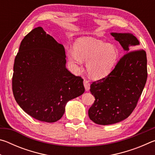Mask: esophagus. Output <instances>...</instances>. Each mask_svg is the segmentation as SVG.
Returning a JSON list of instances; mask_svg holds the SVG:
<instances>
[{
    "label": "esophagus",
    "instance_id": "esophagus-1",
    "mask_svg": "<svg viewBox=\"0 0 155 155\" xmlns=\"http://www.w3.org/2000/svg\"><path fill=\"white\" fill-rule=\"evenodd\" d=\"M83 84H84V87H85V91H89L90 90V83H89V81L87 80H84V82H83Z\"/></svg>",
    "mask_w": 155,
    "mask_h": 155
}]
</instances>
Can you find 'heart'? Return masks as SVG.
Listing matches in <instances>:
<instances>
[{"label":"heart","instance_id":"1","mask_svg":"<svg viewBox=\"0 0 155 155\" xmlns=\"http://www.w3.org/2000/svg\"><path fill=\"white\" fill-rule=\"evenodd\" d=\"M119 57L116 46L90 38L78 39L74 45V52L68 53V60L77 66L87 62V74L94 79L105 77L114 69Z\"/></svg>","mask_w":155,"mask_h":155}]
</instances>
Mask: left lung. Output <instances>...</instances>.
Masks as SVG:
<instances>
[{
  "instance_id": "1",
  "label": "left lung",
  "mask_w": 155,
  "mask_h": 155,
  "mask_svg": "<svg viewBox=\"0 0 155 155\" xmlns=\"http://www.w3.org/2000/svg\"><path fill=\"white\" fill-rule=\"evenodd\" d=\"M111 35L126 53L107 77L90 86L95 101L88 115L91 120L101 125L115 124L129 116L137 105L148 76L146 53L140 49L137 38L129 33Z\"/></svg>"
}]
</instances>
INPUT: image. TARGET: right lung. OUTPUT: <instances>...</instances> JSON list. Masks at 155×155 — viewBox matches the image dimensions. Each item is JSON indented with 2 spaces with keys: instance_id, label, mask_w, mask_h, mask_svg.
<instances>
[{
  "instance_id": "add662e5",
  "label": "right lung",
  "mask_w": 155,
  "mask_h": 155,
  "mask_svg": "<svg viewBox=\"0 0 155 155\" xmlns=\"http://www.w3.org/2000/svg\"><path fill=\"white\" fill-rule=\"evenodd\" d=\"M64 46L42 27L28 33L15 58L12 90L21 108L33 118L54 122L70 100L84 93L83 80L68 71Z\"/></svg>"
}]
</instances>
